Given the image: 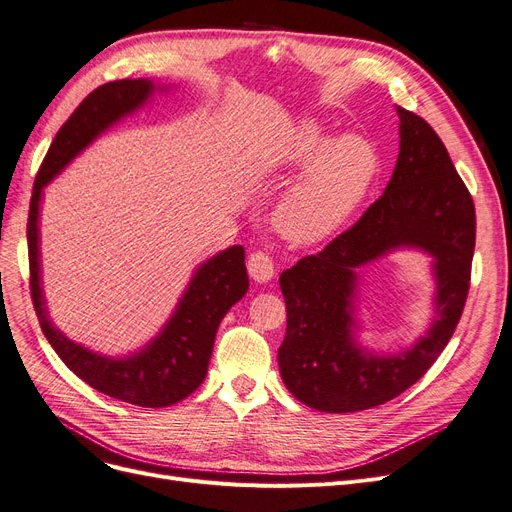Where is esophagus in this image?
I'll use <instances>...</instances> for the list:
<instances>
[{"instance_id": "esophagus-1", "label": "esophagus", "mask_w": 512, "mask_h": 512, "mask_svg": "<svg viewBox=\"0 0 512 512\" xmlns=\"http://www.w3.org/2000/svg\"><path fill=\"white\" fill-rule=\"evenodd\" d=\"M248 271L250 277L256 283H269L275 277V267H273V260L264 254V252H254L248 260Z\"/></svg>"}]
</instances>
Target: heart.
<instances>
[{
    "instance_id": "b5f03b06",
    "label": "heart",
    "mask_w": 512,
    "mask_h": 512,
    "mask_svg": "<svg viewBox=\"0 0 512 512\" xmlns=\"http://www.w3.org/2000/svg\"><path fill=\"white\" fill-rule=\"evenodd\" d=\"M378 163V151L365 136L332 138L313 117L296 121L267 161L271 174L305 166L273 210L277 233L298 248L336 235L370 193Z\"/></svg>"
}]
</instances>
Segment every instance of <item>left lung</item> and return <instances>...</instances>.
Instances as JSON below:
<instances>
[{
	"label": "left lung",
	"mask_w": 512,
	"mask_h": 512,
	"mask_svg": "<svg viewBox=\"0 0 512 512\" xmlns=\"http://www.w3.org/2000/svg\"><path fill=\"white\" fill-rule=\"evenodd\" d=\"M399 115V157L378 201L317 256L279 277L288 330L277 361L283 384L327 414L361 412L416 384L452 338L475 250L473 197L435 130L412 111ZM397 249L432 256L434 321L410 347L378 354L358 342V269Z\"/></svg>",
	"instance_id": "left-lung-1"
}]
</instances>
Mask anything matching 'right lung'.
<instances>
[{"label": "right lung", "instance_id": "obj_1", "mask_svg": "<svg viewBox=\"0 0 512 512\" xmlns=\"http://www.w3.org/2000/svg\"><path fill=\"white\" fill-rule=\"evenodd\" d=\"M166 90L168 86L140 77L111 81L88 94L58 130L39 168L27 222L31 298L44 336L75 376L102 395L140 407L174 405L197 391L206 378L218 325L250 288L243 248L231 245L203 260L182 292L174 313L161 325L159 334L134 353L111 357L67 338L52 323L42 285L39 216H42L44 189L79 153H84L98 136L117 126L121 119L145 107L155 92Z\"/></svg>", "mask_w": 512, "mask_h": 512}]
</instances>
